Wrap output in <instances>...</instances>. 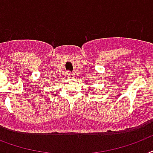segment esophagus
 Masks as SVG:
<instances>
[{"label": "esophagus", "mask_w": 153, "mask_h": 153, "mask_svg": "<svg viewBox=\"0 0 153 153\" xmlns=\"http://www.w3.org/2000/svg\"><path fill=\"white\" fill-rule=\"evenodd\" d=\"M67 77L69 78V79H74V74H72V73H71V72H67Z\"/></svg>", "instance_id": "esophagus-1"}]
</instances>
